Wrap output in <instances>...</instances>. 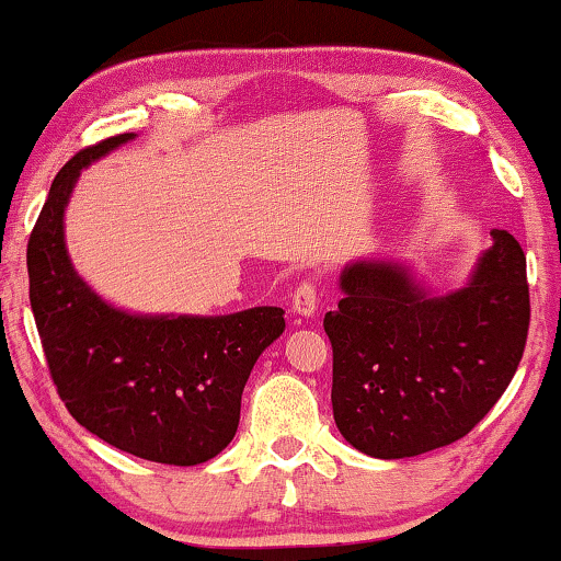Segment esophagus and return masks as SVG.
I'll list each match as a JSON object with an SVG mask.
<instances>
[{"label":"esophagus","mask_w":561,"mask_h":561,"mask_svg":"<svg viewBox=\"0 0 561 561\" xmlns=\"http://www.w3.org/2000/svg\"><path fill=\"white\" fill-rule=\"evenodd\" d=\"M316 308H319V294H316V286L311 280H304L294 290V313L313 316Z\"/></svg>","instance_id":"obj_1"}]
</instances>
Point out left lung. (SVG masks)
<instances>
[{
    "label": "left lung",
    "mask_w": 561,
    "mask_h": 561,
    "mask_svg": "<svg viewBox=\"0 0 561 561\" xmlns=\"http://www.w3.org/2000/svg\"><path fill=\"white\" fill-rule=\"evenodd\" d=\"M466 288L427 296L397 263L341 273L331 404L339 433L371 458H412L468 435L514 379L529 334L526 255L493 230Z\"/></svg>",
    "instance_id": "left-lung-1"
}]
</instances>
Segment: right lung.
<instances>
[{
	"label": "right lung",
	"instance_id": "1",
	"mask_svg": "<svg viewBox=\"0 0 561 561\" xmlns=\"http://www.w3.org/2000/svg\"><path fill=\"white\" fill-rule=\"evenodd\" d=\"M131 139L85 146L53 180L27 242L30 304L53 385L88 433L136 458L197 466L230 445L245 381L286 319L278 306L131 316L80 280L65 250V205L80 169Z\"/></svg>",
	"mask_w": 561,
	"mask_h": 561
}]
</instances>
